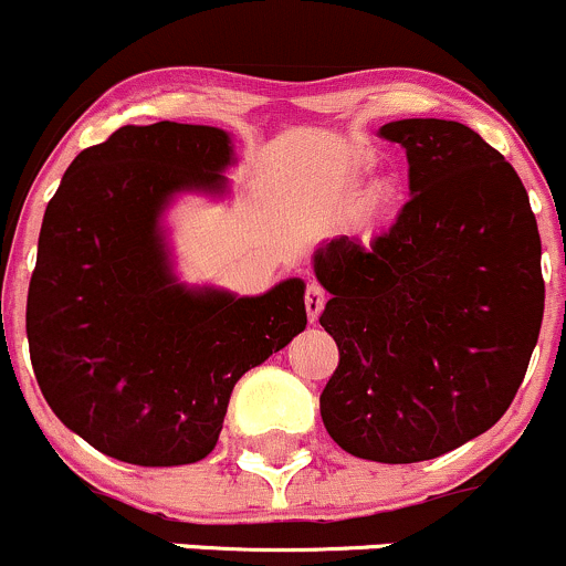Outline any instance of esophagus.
<instances>
[{"mask_svg": "<svg viewBox=\"0 0 566 566\" xmlns=\"http://www.w3.org/2000/svg\"><path fill=\"white\" fill-rule=\"evenodd\" d=\"M303 303H306V314H308V323H314V319L323 314L325 308V290L319 287V284H308L306 287V295H303Z\"/></svg>", "mask_w": 566, "mask_h": 566, "instance_id": "1", "label": "esophagus"}]
</instances>
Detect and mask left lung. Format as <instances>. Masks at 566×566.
<instances>
[{"instance_id":"obj_1","label":"left lung","mask_w":566,"mask_h":566,"mask_svg":"<svg viewBox=\"0 0 566 566\" xmlns=\"http://www.w3.org/2000/svg\"><path fill=\"white\" fill-rule=\"evenodd\" d=\"M379 135L407 151L412 198L368 247L342 235L314 254L338 347L319 415L349 455L415 463L513 403L543 325V243L515 168L467 124L401 118Z\"/></svg>"}]
</instances>
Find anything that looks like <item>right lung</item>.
<instances>
[{"instance_id":"right-lung-1","label":"right lung","mask_w":566,"mask_h":566,"mask_svg":"<svg viewBox=\"0 0 566 566\" xmlns=\"http://www.w3.org/2000/svg\"><path fill=\"white\" fill-rule=\"evenodd\" d=\"M224 129L157 122L83 148L45 208L27 298L34 377L99 453L181 467L217 448L235 382L306 328L303 282L258 298L189 290L159 217L176 192H224Z\"/></svg>"}]
</instances>
